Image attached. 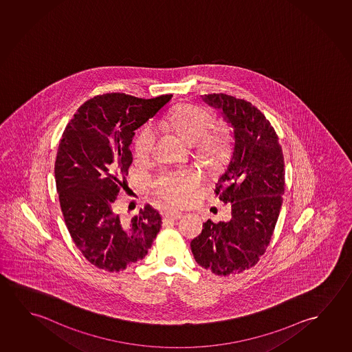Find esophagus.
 Listing matches in <instances>:
<instances>
[{
  "label": "esophagus",
  "instance_id": "esophagus-1",
  "mask_svg": "<svg viewBox=\"0 0 352 352\" xmlns=\"http://www.w3.org/2000/svg\"><path fill=\"white\" fill-rule=\"evenodd\" d=\"M164 218L168 219V220H177V219L182 218V212H179V210H173V209H170V210H166L165 214H164Z\"/></svg>",
  "mask_w": 352,
  "mask_h": 352
}]
</instances>
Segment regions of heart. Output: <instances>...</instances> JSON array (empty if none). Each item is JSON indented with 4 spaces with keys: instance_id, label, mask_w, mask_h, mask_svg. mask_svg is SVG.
Listing matches in <instances>:
<instances>
[{
    "instance_id": "1",
    "label": "heart",
    "mask_w": 352,
    "mask_h": 352,
    "mask_svg": "<svg viewBox=\"0 0 352 352\" xmlns=\"http://www.w3.org/2000/svg\"><path fill=\"white\" fill-rule=\"evenodd\" d=\"M162 126L173 131L186 144L193 145L197 155L212 168H218L226 162L230 154L229 137L223 132L209 135L214 126V116L207 109L195 105H179L168 112ZM155 140L154 131L142 129L134 143V154L144 159L151 154ZM199 181L195 170L179 175H165L157 182L160 195L173 204H184L190 201Z\"/></svg>"
}]
</instances>
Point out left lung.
<instances>
[{
  "label": "left lung",
  "instance_id": "8db88e82",
  "mask_svg": "<svg viewBox=\"0 0 352 352\" xmlns=\"http://www.w3.org/2000/svg\"><path fill=\"white\" fill-rule=\"evenodd\" d=\"M201 98L232 127V153L214 190L232 212L228 221L204 223L190 250L201 268L229 276L256 265L268 247L283 204L284 155L272 124L251 102L226 94Z\"/></svg>",
  "mask_w": 352,
  "mask_h": 352
}]
</instances>
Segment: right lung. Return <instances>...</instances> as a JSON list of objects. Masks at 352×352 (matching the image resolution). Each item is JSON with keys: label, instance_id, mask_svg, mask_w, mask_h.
Returning a JSON list of instances; mask_svg holds the SVG:
<instances>
[{"label": "right lung", "instance_id": "1", "mask_svg": "<svg viewBox=\"0 0 352 352\" xmlns=\"http://www.w3.org/2000/svg\"><path fill=\"white\" fill-rule=\"evenodd\" d=\"M171 98L98 95L79 107L62 134L55 162L62 214L73 242L96 268L113 273L140 262L160 231L162 217L149 204L127 223L113 203L133 162L134 131Z\"/></svg>", "mask_w": 352, "mask_h": 352}]
</instances>
